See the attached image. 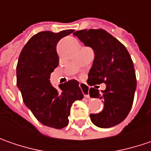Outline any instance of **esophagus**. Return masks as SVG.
<instances>
[{
  "mask_svg": "<svg viewBox=\"0 0 151 151\" xmlns=\"http://www.w3.org/2000/svg\"><path fill=\"white\" fill-rule=\"evenodd\" d=\"M79 86H80V88H81V89H82L84 97H86V98H89L88 86H87L86 84H84V83H80V84H79Z\"/></svg>",
  "mask_w": 151,
  "mask_h": 151,
  "instance_id": "esophagus-1",
  "label": "esophagus"
}]
</instances>
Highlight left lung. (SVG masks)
Masks as SVG:
<instances>
[{
	"instance_id": "1",
	"label": "left lung",
	"mask_w": 151,
	"mask_h": 151,
	"mask_svg": "<svg viewBox=\"0 0 151 151\" xmlns=\"http://www.w3.org/2000/svg\"><path fill=\"white\" fill-rule=\"evenodd\" d=\"M73 35L95 52L88 84L105 82L107 85L101 92L96 86L89 88L90 97L104 101L102 111L90 114V119L99 128L116 126L127 117L134 102L137 82L131 56L126 47L106 30L83 29Z\"/></svg>"
}]
</instances>
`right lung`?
Wrapping results in <instances>:
<instances>
[{"label": "right lung", "instance_id": "obj_1", "mask_svg": "<svg viewBox=\"0 0 151 151\" xmlns=\"http://www.w3.org/2000/svg\"><path fill=\"white\" fill-rule=\"evenodd\" d=\"M73 32H40L26 43L17 65V85L26 106L43 125L62 129L68 124L73 103L83 98L75 79L55 88L50 82V73L59 64L56 53L58 41Z\"/></svg>", "mask_w": 151, "mask_h": 151}]
</instances>
